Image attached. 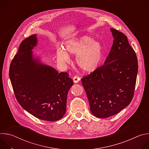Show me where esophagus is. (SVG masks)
Listing matches in <instances>:
<instances>
[{
	"label": "esophagus",
	"instance_id": "1",
	"mask_svg": "<svg viewBox=\"0 0 149 149\" xmlns=\"http://www.w3.org/2000/svg\"><path fill=\"white\" fill-rule=\"evenodd\" d=\"M81 78L78 76H74L73 78V81L75 83H77L80 81Z\"/></svg>",
	"mask_w": 149,
	"mask_h": 149
}]
</instances>
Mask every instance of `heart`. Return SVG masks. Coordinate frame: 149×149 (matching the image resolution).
Listing matches in <instances>:
<instances>
[{"instance_id": "heart-1", "label": "heart", "mask_w": 149, "mask_h": 149, "mask_svg": "<svg viewBox=\"0 0 149 149\" xmlns=\"http://www.w3.org/2000/svg\"><path fill=\"white\" fill-rule=\"evenodd\" d=\"M65 50L58 48L56 56L58 61L62 63L70 59L68 54L77 55L76 62L84 72H92L95 71L103 58V48L98 41L88 36H82L67 40L64 45Z\"/></svg>"}]
</instances>
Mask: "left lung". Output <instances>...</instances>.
I'll return each instance as SVG.
<instances>
[{
  "label": "left lung",
  "mask_w": 149,
  "mask_h": 149,
  "mask_svg": "<svg viewBox=\"0 0 149 149\" xmlns=\"http://www.w3.org/2000/svg\"><path fill=\"white\" fill-rule=\"evenodd\" d=\"M113 46L104 65L81 79L90 111L98 118L119 113L132 101L138 72V62L127 36L110 28Z\"/></svg>",
  "instance_id": "8db88e82"
}]
</instances>
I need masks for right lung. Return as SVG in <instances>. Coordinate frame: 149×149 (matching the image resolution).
Returning <instances> with one entry per match:
<instances>
[{"mask_svg": "<svg viewBox=\"0 0 149 149\" xmlns=\"http://www.w3.org/2000/svg\"><path fill=\"white\" fill-rule=\"evenodd\" d=\"M36 36L21 42L10 63L9 78L21 107L39 119L56 121L66 113L67 95L74 82L67 72L59 73L33 55Z\"/></svg>", "mask_w": 149, "mask_h": 149, "instance_id": "right-lung-1", "label": "right lung"}]
</instances>
